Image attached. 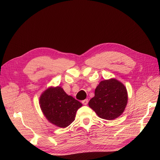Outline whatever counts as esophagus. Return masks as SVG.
<instances>
[{
    "label": "esophagus",
    "mask_w": 160,
    "mask_h": 160,
    "mask_svg": "<svg viewBox=\"0 0 160 160\" xmlns=\"http://www.w3.org/2000/svg\"><path fill=\"white\" fill-rule=\"evenodd\" d=\"M88 102V99H84V100L82 101V103L84 105H87Z\"/></svg>",
    "instance_id": "34e87169"
}]
</instances>
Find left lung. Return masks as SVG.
Segmentation results:
<instances>
[{"label":"left lung","instance_id":"obj_1","mask_svg":"<svg viewBox=\"0 0 160 160\" xmlns=\"http://www.w3.org/2000/svg\"><path fill=\"white\" fill-rule=\"evenodd\" d=\"M128 99L125 86L113 78L100 82L88 105L100 118L110 120L118 118L124 112Z\"/></svg>","mask_w":160,"mask_h":160}]
</instances>
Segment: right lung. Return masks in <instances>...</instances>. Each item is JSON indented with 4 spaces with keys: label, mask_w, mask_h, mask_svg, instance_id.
Masks as SVG:
<instances>
[{
    "label": "right lung",
    "mask_w": 160,
    "mask_h": 160,
    "mask_svg": "<svg viewBox=\"0 0 160 160\" xmlns=\"http://www.w3.org/2000/svg\"><path fill=\"white\" fill-rule=\"evenodd\" d=\"M40 106L46 118L59 128H67L74 121L76 112L82 104L68 95L60 87L47 88L40 97Z\"/></svg>",
    "instance_id": "add662e5"
}]
</instances>
